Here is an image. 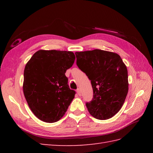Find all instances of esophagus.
<instances>
[{"mask_svg": "<svg viewBox=\"0 0 153 153\" xmlns=\"http://www.w3.org/2000/svg\"><path fill=\"white\" fill-rule=\"evenodd\" d=\"M77 95H78L79 96L82 95V92H81V90L79 89H77Z\"/></svg>", "mask_w": 153, "mask_h": 153, "instance_id": "esophagus-1", "label": "esophagus"}]
</instances>
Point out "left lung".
<instances>
[{
    "label": "left lung",
    "mask_w": 153,
    "mask_h": 153,
    "mask_svg": "<svg viewBox=\"0 0 153 153\" xmlns=\"http://www.w3.org/2000/svg\"><path fill=\"white\" fill-rule=\"evenodd\" d=\"M76 64L91 80L93 97L86 102L90 114L98 120L111 118L121 109L128 92L126 66L118 54L95 49L76 52Z\"/></svg>",
    "instance_id": "1"
}]
</instances>
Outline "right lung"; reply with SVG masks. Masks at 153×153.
I'll use <instances>...</instances> for the list:
<instances>
[{"instance_id": "add662e5", "label": "right lung", "mask_w": 153, "mask_h": 153, "mask_svg": "<svg viewBox=\"0 0 153 153\" xmlns=\"http://www.w3.org/2000/svg\"><path fill=\"white\" fill-rule=\"evenodd\" d=\"M75 58L71 51L39 50L25 65V98L32 112L42 121H58L74 99L76 91L70 89L65 73Z\"/></svg>"}]
</instances>
